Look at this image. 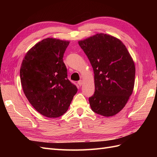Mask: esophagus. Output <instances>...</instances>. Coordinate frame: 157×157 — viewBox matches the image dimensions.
I'll return each instance as SVG.
<instances>
[{
  "label": "esophagus",
  "instance_id": "esophagus-1",
  "mask_svg": "<svg viewBox=\"0 0 157 157\" xmlns=\"http://www.w3.org/2000/svg\"><path fill=\"white\" fill-rule=\"evenodd\" d=\"M78 84L80 86H82V80H79V81H78Z\"/></svg>",
  "mask_w": 157,
  "mask_h": 157
}]
</instances>
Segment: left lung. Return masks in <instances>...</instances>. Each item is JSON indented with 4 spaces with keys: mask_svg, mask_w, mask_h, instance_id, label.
<instances>
[{
    "mask_svg": "<svg viewBox=\"0 0 157 157\" xmlns=\"http://www.w3.org/2000/svg\"><path fill=\"white\" fill-rule=\"evenodd\" d=\"M78 44L87 56L94 73L95 92L89 98L92 110L111 117L124 108L135 82V65L124 44L117 38L96 34Z\"/></svg>",
    "mask_w": 157,
    "mask_h": 157,
    "instance_id": "left-lung-1",
    "label": "left lung"
}]
</instances>
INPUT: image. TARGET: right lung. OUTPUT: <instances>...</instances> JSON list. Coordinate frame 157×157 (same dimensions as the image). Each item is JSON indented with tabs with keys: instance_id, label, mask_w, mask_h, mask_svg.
I'll use <instances>...</instances> for the list:
<instances>
[{
	"instance_id": "add662e5",
	"label": "right lung",
	"mask_w": 157,
	"mask_h": 157,
	"mask_svg": "<svg viewBox=\"0 0 157 157\" xmlns=\"http://www.w3.org/2000/svg\"><path fill=\"white\" fill-rule=\"evenodd\" d=\"M69 41L47 38L27 52L20 69L23 92L41 115L59 117L68 110L77 88L63 62Z\"/></svg>"
}]
</instances>
